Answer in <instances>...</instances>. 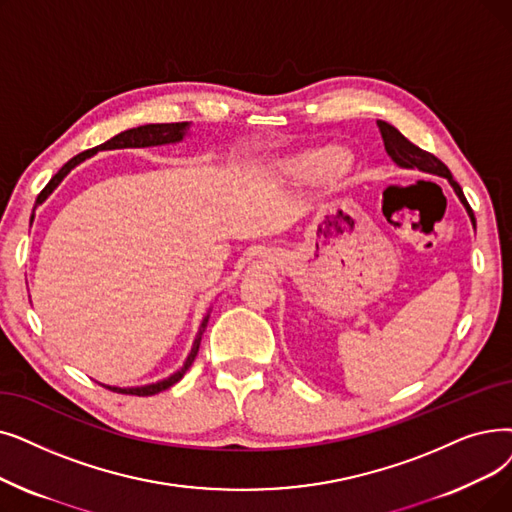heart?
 Here are the masks:
<instances>
[{
  "instance_id": "b5f03b06",
  "label": "heart",
  "mask_w": 512,
  "mask_h": 512,
  "mask_svg": "<svg viewBox=\"0 0 512 512\" xmlns=\"http://www.w3.org/2000/svg\"><path fill=\"white\" fill-rule=\"evenodd\" d=\"M349 154L341 148H324L303 154L301 159L291 163V169L307 177V180H326V177L341 175L349 167Z\"/></svg>"
}]
</instances>
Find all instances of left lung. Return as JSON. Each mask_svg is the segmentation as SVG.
Instances as JSON below:
<instances>
[{"label": "left lung", "instance_id": "8db88e82", "mask_svg": "<svg viewBox=\"0 0 512 512\" xmlns=\"http://www.w3.org/2000/svg\"><path fill=\"white\" fill-rule=\"evenodd\" d=\"M376 125H379V129H381V136H383V142H385V150H387V154L393 159L395 165L404 167V169H420V171H425V173H433V175H439V177H446V180L450 182V186L454 188L456 196L460 198V203L464 205L466 213H469L471 224H473V228H475L477 221H475L473 209L469 207V203H466L464 192H462V188L458 186V182L452 177L450 169H448L446 165H443V163L435 157V154L418 148V146L412 144L408 138H404L402 133H399L393 125H389V123H385V121H376Z\"/></svg>", "mask_w": 512, "mask_h": 512}]
</instances>
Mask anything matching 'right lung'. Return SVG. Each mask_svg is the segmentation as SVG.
<instances>
[{
	"label": "right lung",
	"instance_id": "right-lung-1",
	"mask_svg": "<svg viewBox=\"0 0 512 512\" xmlns=\"http://www.w3.org/2000/svg\"><path fill=\"white\" fill-rule=\"evenodd\" d=\"M190 129V123H150V125H140V127H133V129H127V131H121L117 133L115 138H110L108 142L92 148V150H85L81 154H77V157H73L69 163H64L62 169L52 177V180L48 182V186L43 188L37 196L35 201V207H39L46 198L58 188V184L64 180L66 175L71 173V169H75L79 163H83L85 159L94 157L96 152L100 150H117V148H148V146H163V144H175V142H182L184 136ZM35 211V209H33ZM207 322H209V314L203 318L201 322V328H198L196 332V339H194V345L188 353V358L184 362V366L173 372L171 376H167V379L159 381V383H150V385H144V387H110V385H102L110 391H117V393H127V395H140V397H146V395H154V393H161L165 389H169L171 385H175L177 381L182 379V376L186 374V370L192 366L196 353H198V347H201V339H203V332L207 328Z\"/></svg>",
	"mask_w": 512,
	"mask_h": 512
}]
</instances>
